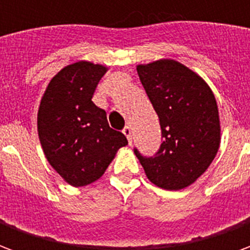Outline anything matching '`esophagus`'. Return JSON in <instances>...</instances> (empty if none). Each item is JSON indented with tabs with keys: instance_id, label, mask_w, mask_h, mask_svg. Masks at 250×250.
Listing matches in <instances>:
<instances>
[{
	"instance_id": "34e87169",
	"label": "esophagus",
	"mask_w": 250,
	"mask_h": 250,
	"mask_svg": "<svg viewBox=\"0 0 250 250\" xmlns=\"http://www.w3.org/2000/svg\"><path fill=\"white\" fill-rule=\"evenodd\" d=\"M123 134L127 136V139H128V143H132V130H131V125H125V128H123Z\"/></svg>"
}]
</instances>
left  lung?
<instances>
[{
  "instance_id": "8db88e82",
  "label": "left lung",
  "mask_w": 250,
  "mask_h": 250,
  "mask_svg": "<svg viewBox=\"0 0 250 250\" xmlns=\"http://www.w3.org/2000/svg\"><path fill=\"white\" fill-rule=\"evenodd\" d=\"M157 112L162 145L154 158L135 150L150 182L182 190L208 170L218 152L221 123L214 93L198 73L173 59L136 65Z\"/></svg>"
}]
</instances>
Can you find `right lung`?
Returning <instances> with one entry per match:
<instances>
[{
	"instance_id": "obj_1",
	"label": "right lung",
	"mask_w": 250,
	"mask_h": 250,
	"mask_svg": "<svg viewBox=\"0 0 250 250\" xmlns=\"http://www.w3.org/2000/svg\"><path fill=\"white\" fill-rule=\"evenodd\" d=\"M107 71L108 66L85 60L64 66L51 79L39 105L37 132L44 155L73 188L98 181L120 147L128 145L92 102Z\"/></svg>"
}]
</instances>
